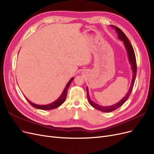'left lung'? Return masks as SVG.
<instances>
[{
  "instance_id": "8db88e82",
  "label": "left lung",
  "mask_w": 154,
  "mask_h": 154,
  "mask_svg": "<svg viewBox=\"0 0 154 154\" xmlns=\"http://www.w3.org/2000/svg\"><path fill=\"white\" fill-rule=\"evenodd\" d=\"M110 26L116 31L117 35H118V38L120 40H121V41H123V42H124L125 48H126L127 53H128V58H129L130 65H131L133 75L131 84L130 88L129 89V91H128V93L126 94V95L120 101L118 102L117 103L113 105H112V106H101V105H99L98 104H96L95 103H94V102L91 100V98L89 97V94L88 93V88H87V89H86L87 96H88V100L89 104L93 107H94V109H97L98 110H100L101 112H112L113 110H115L117 109L118 108L121 106L125 103V102H126V101L128 100L129 96H130L131 93V92H132V90H133V88L134 86V84L135 82L136 76V71H137V66H136V56H135V54H134V51L133 48L131 45V44H130L129 39L128 38L126 35H125L124 33L120 29V28H119L117 26H114V25H110Z\"/></svg>"
}]
</instances>
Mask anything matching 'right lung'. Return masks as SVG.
<instances>
[{"label": "right lung", "mask_w": 154, "mask_h": 154, "mask_svg": "<svg viewBox=\"0 0 154 154\" xmlns=\"http://www.w3.org/2000/svg\"><path fill=\"white\" fill-rule=\"evenodd\" d=\"M73 77L71 78L70 80L69 81V82H68L66 84V86L65 87V88L64 89L63 91L62 94H61V96L59 97V98L56 100L54 102H53V103H51V104H49V105H37V104H35L32 103V102H31L30 101L28 100L26 97L25 98L26 99V100L29 102V103L32 106H33L34 108H36V109H41V110H52V109H56V108L57 107H59L61 105H62L63 103H64V101L66 98V94H67V90L68 89V88H69L70 86V84L71 83V82L73 80Z\"/></svg>", "instance_id": "obj_1"}]
</instances>
